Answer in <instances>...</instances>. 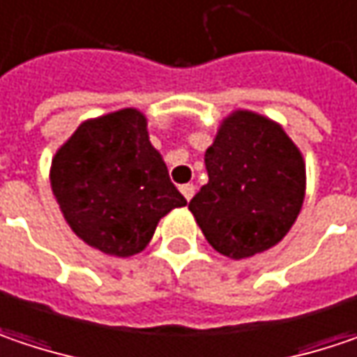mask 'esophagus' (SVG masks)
<instances>
[{"label":"esophagus","instance_id":"obj_1","mask_svg":"<svg viewBox=\"0 0 357 357\" xmlns=\"http://www.w3.org/2000/svg\"><path fill=\"white\" fill-rule=\"evenodd\" d=\"M179 190H181L183 198L188 199V202L194 198V194H196V185H194V183H183V185H181Z\"/></svg>","mask_w":357,"mask_h":357}]
</instances>
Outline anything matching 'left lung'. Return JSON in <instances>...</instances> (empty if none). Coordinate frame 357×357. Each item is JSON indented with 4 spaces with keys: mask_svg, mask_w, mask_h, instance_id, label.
<instances>
[{
    "mask_svg": "<svg viewBox=\"0 0 357 357\" xmlns=\"http://www.w3.org/2000/svg\"><path fill=\"white\" fill-rule=\"evenodd\" d=\"M204 161L210 179L190 212L212 248L238 261L283 241L303 206L305 163L281 125L236 111Z\"/></svg>",
    "mask_w": 357,
    "mask_h": 357,
    "instance_id": "8db88e82",
    "label": "left lung"
}]
</instances>
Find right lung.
<instances>
[{
	"instance_id": "add662e5",
	"label": "right lung",
	"mask_w": 357,
	"mask_h": 357,
	"mask_svg": "<svg viewBox=\"0 0 357 357\" xmlns=\"http://www.w3.org/2000/svg\"><path fill=\"white\" fill-rule=\"evenodd\" d=\"M50 181L74 234L113 257L141 252L158 222L188 204L135 109L82 123L56 151Z\"/></svg>"
}]
</instances>
